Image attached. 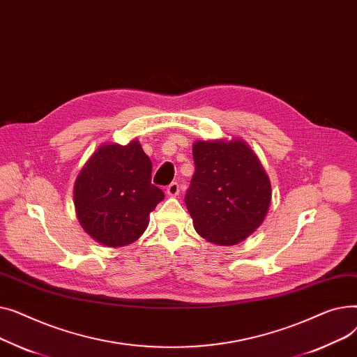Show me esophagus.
Wrapping results in <instances>:
<instances>
[{
	"label": "esophagus",
	"mask_w": 357,
	"mask_h": 357,
	"mask_svg": "<svg viewBox=\"0 0 357 357\" xmlns=\"http://www.w3.org/2000/svg\"><path fill=\"white\" fill-rule=\"evenodd\" d=\"M166 194H167L169 197H176V195L179 194V183H178V182H172V183L169 185L167 188H166Z\"/></svg>",
	"instance_id": "1"
}]
</instances>
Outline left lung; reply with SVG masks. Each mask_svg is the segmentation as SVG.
<instances>
[{"label":"left lung","instance_id":"left-lung-1","mask_svg":"<svg viewBox=\"0 0 357 357\" xmlns=\"http://www.w3.org/2000/svg\"><path fill=\"white\" fill-rule=\"evenodd\" d=\"M195 174L185 197L195 231L217 246H234L264 222L272 199L266 171L238 137L197 140Z\"/></svg>","mask_w":357,"mask_h":357}]
</instances>
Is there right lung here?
<instances>
[{"label": "right lung", "instance_id": "1", "mask_svg": "<svg viewBox=\"0 0 357 357\" xmlns=\"http://www.w3.org/2000/svg\"><path fill=\"white\" fill-rule=\"evenodd\" d=\"M152 162L137 139L108 142L86 160L73 185V204L84 231L105 248L135 243L150 213L165 198L152 185Z\"/></svg>", "mask_w": 357, "mask_h": 357}]
</instances>
